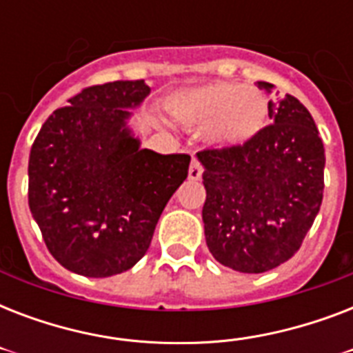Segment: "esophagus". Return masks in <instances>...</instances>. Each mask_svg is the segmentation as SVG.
I'll use <instances>...</instances> for the list:
<instances>
[{
    "label": "esophagus",
    "instance_id": "34e87169",
    "mask_svg": "<svg viewBox=\"0 0 353 353\" xmlns=\"http://www.w3.org/2000/svg\"><path fill=\"white\" fill-rule=\"evenodd\" d=\"M201 174H203L201 163H199V161L194 157L192 163H190V168H188V177H190L192 181H198L199 177H201Z\"/></svg>",
    "mask_w": 353,
    "mask_h": 353
}]
</instances>
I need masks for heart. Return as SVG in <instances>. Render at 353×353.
<instances>
[{
  "label": "heart",
  "mask_w": 353,
  "mask_h": 353,
  "mask_svg": "<svg viewBox=\"0 0 353 353\" xmlns=\"http://www.w3.org/2000/svg\"><path fill=\"white\" fill-rule=\"evenodd\" d=\"M172 115L192 130H209V137L223 146H240L265 126L268 97L252 85L234 82L190 88L172 97Z\"/></svg>",
  "instance_id": "heart-1"
}]
</instances>
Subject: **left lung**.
I'll return each instance as SVG.
<instances>
[{
  "mask_svg": "<svg viewBox=\"0 0 353 353\" xmlns=\"http://www.w3.org/2000/svg\"><path fill=\"white\" fill-rule=\"evenodd\" d=\"M268 93L274 85L258 82ZM269 124L240 146L198 152L207 199L205 240L240 273H265L302 245L323 203L324 146L295 97L269 101Z\"/></svg>",
  "mask_w": 353,
  "mask_h": 353,
  "instance_id": "8db88e82",
  "label": "left lung"
}]
</instances>
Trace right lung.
Returning a JSON list of instances; mask_svg holds the SVG:
<instances>
[{
	"label": "right lung",
	"instance_id": "right-lung-1",
	"mask_svg": "<svg viewBox=\"0 0 353 353\" xmlns=\"http://www.w3.org/2000/svg\"><path fill=\"white\" fill-rule=\"evenodd\" d=\"M144 80L85 88L41 126L29 157V209L58 263L90 279L133 268L163 209L188 176L190 155L141 148L130 108Z\"/></svg>",
	"mask_w": 353,
	"mask_h": 353
}]
</instances>
